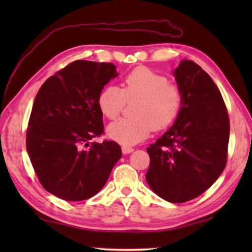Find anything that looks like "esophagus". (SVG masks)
Returning <instances> with one entry per match:
<instances>
[{
  "label": "esophagus",
  "instance_id": "34e87169",
  "mask_svg": "<svg viewBox=\"0 0 252 252\" xmlns=\"http://www.w3.org/2000/svg\"><path fill=\"white\" fill-rule=\"evenodd\" d=\"M134 152V148L130 146H122V153L123 154H131Z\"/></svg>",
  "mask_w": 252,
  "mask_h": 252
}]
</instances>
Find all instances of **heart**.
I'll use <instances>...</instances> for the list:
<instances>
[{"mask_svg":"<svg viewBox=\"0 0 252 252\" xmlns=\"http://www.w3.org/2000/svg\"><path fill=\"white\" fill-rule=\"evenodd\" d=\"M132 119L111 123L107 133L123 145H133L148 137L153 130L159 131L172 125L183 104V93L178 84L146 67L133 69L123 78L121 90L108 85L97 97L98 108L109 120H116L126 103H134Z\"/></svg>","mask_w":252,"mask_h":252,"instance_id":"1","label":"heart"}]
</instances>
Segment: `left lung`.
I'll return each mask as SVG.
<instances>
[{
	"label": "left lung",
	"instance_id": "left-lung-1",
	"mask_svg": "<svg viewBox=\"0 0 252 252\" xmlns=\"http://www.w3.org/2000/svg\"><path fill=\"white\" fill-rule=\"evenodd\" d=\"M183 104L174 125L146 151L149 187L170 202L200 196L221 175L227 161L229 118L220 90L191 61L174 70Z\"/></svg>",
	"mask_w": 252,
	"mask_h": 252
}]
</instances>
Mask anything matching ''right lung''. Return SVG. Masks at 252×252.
I'll use <instances>...</instances> for the list:
<instances>
[{"label": "right lung", "mask_w": 252, "mask_h": 252, "mask_svg": "<svg viewBox=\"0 0 252 252\" xmlns=\"http://www.w3.org/2000/svg\"><path fill=\"white\" fill-rule=\"evenodd\" d=\"M117 76L110 63L74 61L53 74L37 92L27 127L26 147L41 185L68 201L93 197L122 156L104 134L97 97Z\"/></svg>", "instance_id": "obj_1"}]
</instances>
